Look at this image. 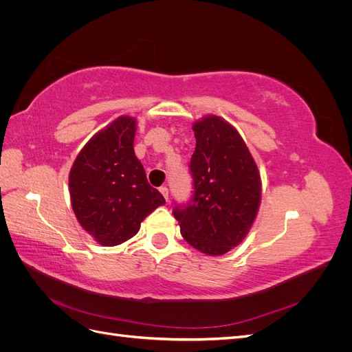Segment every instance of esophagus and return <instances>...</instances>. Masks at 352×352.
<instances>
[{
	"label": "esophagus",
	"instance_id": "1",
	"mask_svg": "<svg viewBox=\"0 0 352 352\" xmlns=\"http://www.w3.org/2000/svg\"><path fill=\"white\" fill-rule=\"evenodd\" d=\"M160 192H162V195L167 199L168 198V189L166 188V186H162V188H160Z\"/></svg>",
	"mask_w": 352,
	"mask_h": 352
}]
</instances>
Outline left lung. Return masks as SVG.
Segmentation results:
<instances>
[{"instance_id":"obj_1","label":"left lung","mask_w":352,"mask_h":352,"mask_svg":"<svg viewBox=\"0 0 352 352\" xmlns=\"http://www.w3.org/2000/svg\"><path fill=\"white\" fill-rule=\"evenodd\" d=\"M192 202L176 207L184 239L202 254L223 255L248 235L261 202V177L247 144L229 122L208 114L192 124Z\"/></svg>"}]
</instances>
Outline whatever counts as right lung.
Wrapping results in <instances>:
<instances>
[{
  "instance_id": "obj_1",
  "label": "right lung",
  "mask_w": 352,
  "mask_h": 352,
  "mask_svg": "<svg viewBox=\"0 0 352 352\" xmlns=\"http://www.w3.org/2000/svg\"><path fill=\"white\" fill-rule=\"evenodd\" d=\"M136 124L135 117H117L83 145L70 168L74 216L102 247L133 238L144 219L166 204L135 155Z\"/></svg>"
}]
</instances>
